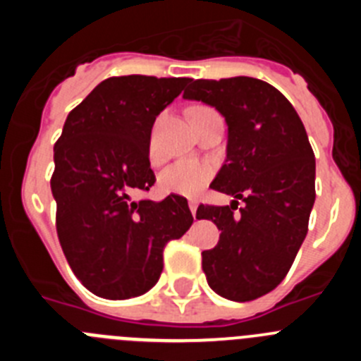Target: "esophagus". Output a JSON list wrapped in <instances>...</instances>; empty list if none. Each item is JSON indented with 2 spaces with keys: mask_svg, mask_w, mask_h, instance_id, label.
<instances>
[{
  "mask_svg": "<svg viewBox=\"0 0 361 361\" xmlns=\"http://www.w3.org/2000/svg\"><path fill=\"white\" fill-rule=\"evenodd\" d=\"M190 209H191V215H193V219H197V202L195 200H190Z\"/></svg>",
  "mask_w": 361,
  "mask_h": 361,
  "instance_id": "obj_1",
  "label": "esophagus"
}]
</instances>
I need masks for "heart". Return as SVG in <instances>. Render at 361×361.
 Returning a JSON list of instances; mask_svg holds the SVG:
<instances>
[{"label":"heart","mask_w":361,"mask_h":361,"mask_svg":"<svg viewBox=\"0 0 361 361\" xmlns=\"http://www.w3.org/2000/svg\"><path fill=\"white\" fill-rule=\"evenodd\" d=\"M213 166L200 159H180L159 175V188L170 195L193 197L209 183Z\"/></svg>","instance_id":"heart-1"}]
</instances>
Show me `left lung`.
I'll return each mask as SVG.
<instances>
[{
  "mask_svg": "<svg viewBox=\"0 0 361 361\" xmlns=\"http://www.w3.org/2000/svg\"><path fill=\"white\" fill-rule=\"evenodd\" d=\"M184 99L215 108L228 124L226 161L212 188L242 200L204 206L197 219L220 229L219 244L202 251L209 288L233 302L273 291L307 235L317 162L304 123L275 86L255 78L191 79Z\"/></svg>",
  "mask_w": 361,
  "mask_h": 361,
  "instance_id": "8db88e82",
  "label": "left lung"
}]
</instances>
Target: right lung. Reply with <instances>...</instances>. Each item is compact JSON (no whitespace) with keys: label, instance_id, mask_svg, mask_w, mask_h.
<instances>
[{"label":"right lung","instance_id":"1","mask_svg":"<svg viewBox=\"0 0 361 361\" xmlns=\"http://www.w3.org/2000/svg\"><path fill=\"white\" fill-rule=\"evenodd\" d=\"M188 78L123 75L99 82L68 114L54 146L52 195L63 253L101 298L145 295L162 273V251L190 229L188 200H135L155 184L149 168L153 123Z\"/></svg>","mask_w":361,"mask_h":361}]
</instances>
